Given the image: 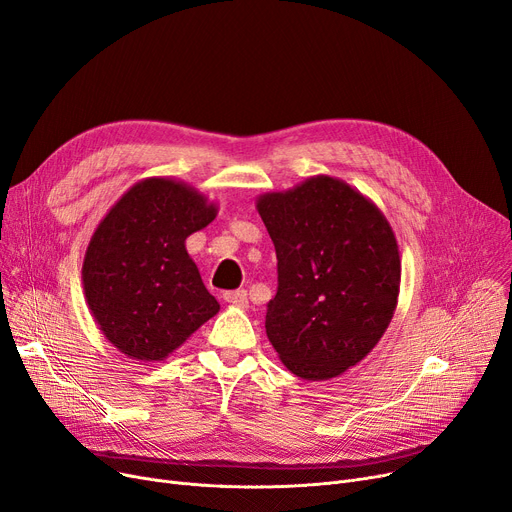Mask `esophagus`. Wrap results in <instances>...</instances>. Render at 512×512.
I'll return each instance as SVG.
<instances>
[{"label":"esophagus","instance_id":"34e87169","mask_svg":"<svg viewBox=\"0 0 512 512\" xmlns=\"http://www.w3.org/2000/svg\"><path fill=\"white\" fill-rule=\"evenodd\" d=\"M224 301L234 305V307H240L245 309L249 305V299H247V290H230V292H224Z\"/></svg>","mask_w":512,"mask_h":512}]
</instances>
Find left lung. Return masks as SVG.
<instances>
[{"label": "left lung", "instance_id": "obj_1", "mask_svg": "<svg viewBox=\"0 0 512 512\" xmlns=\"http://www.w3.org/2000/svg\"><path fill=\"white\" fill-rule=\"evenodd\" d=\"M257 211L278 257L267 338L297 378H338L373 351L396 311L394 230L371 199L324 174L259 195Z\"/></svg>", "mask_w": 512, "mask_h": 512}]
</instances>
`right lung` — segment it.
<instances>
[{
  "mask_svg": "<svg viewBox=\"0 0 512 512\" xmlns=\"http://www.w3.org/2000/svg\"><path fill=\"white\" fill-rule=\"evenodd\" d=\"M218 215L195 186L153 176L132 184L95 228L83 261L87 305L101 334L134 361H164L220 303L186 238Z\"/></svg>",
  "mask_w": 512,
  "mask_h": 512,
  "instance_id": "obj_1",
  "label": "right lung"
}]
</instances>
